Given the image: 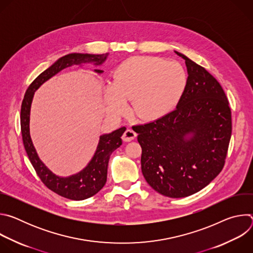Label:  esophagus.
Listing matches in <instances>:
<instances>
[{
  "mask_svg": "<svg viewBox=\"0 0 253 253\" xmlns=\"http://www.w3.org/2000/svg\"><path fill=\"white\" fill-rule=\"evenodd\" d=\"M136 133L132 130V129H127L125 132H124V134H123V136H122V139H123V141H125V142H130V141H132L135 137H136Z\"/></svg>",
  "mask_w": 253,
  "mask_h": 253,
  "instance_id": "34e87169",
  "label": "esophagus"
}]
</instances>
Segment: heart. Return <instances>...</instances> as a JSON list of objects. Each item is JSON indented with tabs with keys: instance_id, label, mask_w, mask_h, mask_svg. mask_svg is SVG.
Masks as SVG:
<instances>
[{
	"instance_id": "1",
	"label": "heart",
	"mask_w": 253,
	"mask_h": 253,
	"mask_svg": "<svg viewBox=\"0 0 253 253\" xmlns=\"http://www.w3.org/2000/svg\"><path fill=\"white\" fill-rule=\"evenodd\" d=\"M186 86L184 68L173 60L137 56L116 69L114 82L104 87L107 112L122 115L127 99H133V112L142 119H157L169 113Z\"/></svg>"
}]
</instances>
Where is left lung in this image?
I'll use <instances>...</instances> for the list:
<instances>
[{
  "label": "left lung",
  "instance_id": "1",
  "mask_svg": "<svg viewBox=\"0 0 253 253\" xmlns=\"http://www.w3.org/2000/svg\"><path fill=\"white\" fill-rule=\"evenodd\" d=\"M187 81L176 109L136 125L142 148L141 169L158 193L181 198L192 195L222 170L231 137L227 97L209 72L185 55Z\"/></svg>",
  "mask_w": 253,
  "mask_h": 253
}]
</instances>
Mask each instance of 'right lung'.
<instances>
[{"instance_id": "right-lung-1", "label": "right lung", "mask_w": 253, "mask_h": 253, "mask_svg": "<svg viewBox=\"0 0 253 253\" xmlns=\"http://www.w3.org/2000/svg\"><path fill=\"white\" fill-rule=\"evenodd\" d=\"M108 55H109L108 53L102 55L72 53L60 58L32 82L27 89L22 102L21 132L27 155L42 182L53 192L68 199L84 200L95 195L103 188L107 181V169L110 155L121 146V136L126 128L121 127L109 134L101 135L96 152L88 165L77 174L68 177H60L54 174L41 161L33 145L30 136L31 104L35 91L63 69L73 65L88 63H93L95 66H99L105 62ZM94 72L98 74L103 73L102 70L98 69H95Z\"/></svg>"}]
</instances>
